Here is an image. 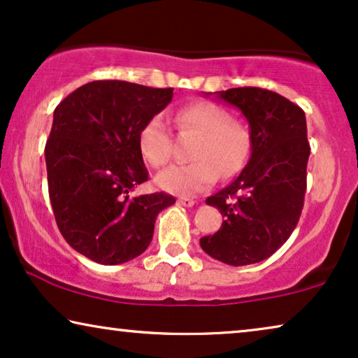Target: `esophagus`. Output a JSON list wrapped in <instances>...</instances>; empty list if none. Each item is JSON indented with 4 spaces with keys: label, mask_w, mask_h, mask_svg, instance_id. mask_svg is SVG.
I'll return each instance as SVG.
<instances>
[{
    "label": "esophagus",
    "mask_w": 358,
    "mask_h": 358,
    "mask_svg": "<svg viewBox=\"0 0 358 358\" xmlns=\"http://www.w3.org/2000/svg\"><path fill=\"white\" fill-rule=\"evenodd\" d=\"M178 203L179 205H184V207H194L195 200L194 199H189V197H180V199H178Z\"/></svg>",
    "instance_id": "obj_1"
}]
</instances>
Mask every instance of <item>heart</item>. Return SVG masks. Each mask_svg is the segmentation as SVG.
<instances>
[{
  "mask_svg": "<svg viewBox=\"0 0 358 358\" xmlns=\"http://www.w3.org/2000/svg\"><path fill=\"white\" fill-rule=\"evenodd\" d=\"M180 131L199 135L189 164H174L156 176L159 189L176 195L199 194L223 178L236 174L246 163L251 136L243 124L231 120L223 107L213 102L199 101L182 107L176 115ZM173 148V136L163 114L150 117L138 131L141 158L153 168L168 163Z\"/></svg>",
  "mask_w": 358,
  "mask_h": 358,
  "instance_id": "b5f03b06",
  "label": "heart"
}]
</instances>
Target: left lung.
Masks as SVG:
<instances>
[{
	"label": "left lung",
	"instance_id": "obj_1",
	"mask_svg": "<svg viewBox=\"0 0 358 358\" xmlns=\"http://www.w3.org/2000/svg\"><path fill=\"white\" fill-rule=\"evenodd\" d=\"M210 96L246 117L251 158L228 187L205 200L224 220L217 233L200 238V246L228 266H249L271 257L300 220L310 158L306 117L296 104L261 87Z\"/></svg>",
	"mask_w": 358,
	"mask_h": 358
}]
</instances>
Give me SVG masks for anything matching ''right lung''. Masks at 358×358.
Segmentation results:
<instances>
[{
  "instance_id": "add662e5",
  "label": "right lung",
  "mask_w": 358,
  "mask_h": 358,
  "mask_svg": "<svg viewBox=\"0 0 358 358\" xmlns=\"http://www.w3.org/2000/svg\"><path fill=\"white\" fill-rule=\"evenodd\" d=\"M173 91L92 81L53 112L45 145L53 215L66 243L91 261L117 266L140 256L158 213L176 202L164 192L130 195L148 180L138 131L173 101Z\"/></svg>"
}]
</instances>
